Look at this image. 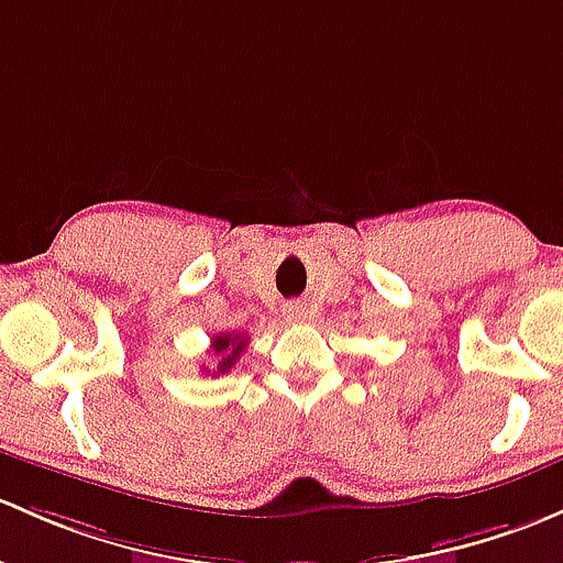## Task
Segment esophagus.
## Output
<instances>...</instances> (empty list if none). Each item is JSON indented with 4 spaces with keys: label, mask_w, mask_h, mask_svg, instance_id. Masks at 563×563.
I'll use <instances>...</instances> for the list:
<instances>
[{
    "label": "esophagus",
    "mask_w": 563,
    "mask_h": 563,
    "mask_svg": "<svg viewBox=\"0 0 563 563\" xmlns=\"http://www.w3.org/2000/svg\"><path fill=\"white\" fill-rule=\"evenodd\" d=\"M286 318L288 321H294V323H301V321H307V310H305V305H286Z\"/></svg>",
    "instance_id": "1"
}]
</instances>
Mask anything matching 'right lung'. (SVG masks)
Returning <instances> with one entry per match:
<instances>
[{"label": "right lung", "instance_id": "1", "mask_svg": "<svg viewBox=\"0 0 563 563\" xmlns=\"http://www.w3.org/2000/svg\"><path fill=\"white\" fill-rule=\"evenodd\" d=\"M245 336L242 334H218L212 336V353L218 356V372L212 375H221V372H229L240 358V353L245 351Z\"/></svg>", "mask_w": 563, "mask_h": 563}]
</instances>
